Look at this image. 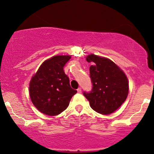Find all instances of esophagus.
<instances>
[{
    "instance_id": "34e87169",
    "label": "esophagus",
    "mask_w": 154,
    "mask_h": 154,
    "mask_svg": "<svg viewBox=\"0 0 154 154\" xmlns=\"http://www.w3.org/2000/svg\"><path fill=\"white\" fill-rule=\"evenodd\" d=\"M77 92H78V93H81L82 92V89L80 88V87L77 89Z\"/></svg>"
}]
</instances>
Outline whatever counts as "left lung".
Masks as SVG:
<instances>
[{"instance_id":"left-lung-1","label":"left lung","mask_w":154,"mask_h":154,"mask_svg":"<svg viewBox=\"0 0 154 154\" xmlns=\"http://www.w3.org/2000/svg\"><path fill=\"white\" fill-rule=\"evenodd\" d=\"M93 65L89 67L92 84L90 91L83 94L95 112L106 114L114 112L125 102L129 93V83L123 71L107 58L94 54L87 57Z\"/></svg>"}]
</instances>
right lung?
Returning <instances> with one entry per match:
<instances>
[{
	"label": "right lung",
	"instance_id": "right-lung-1",
	"mask_svg": "<svg viewBox=\"0 0 154 154\" xmlns=\"http://www.w3.org/2000/svg\"><path fill=\"white\" fill-rule=\"evenodd\" d=\"M71 56H54L45 60L32 77L29 92L34 106L40 112L56 116L69 106L73 95L77 92L69 85L64 67Z\"/></svg>",
	"mask_w": 154,
	"mask_h": 154
}]
</instances>
